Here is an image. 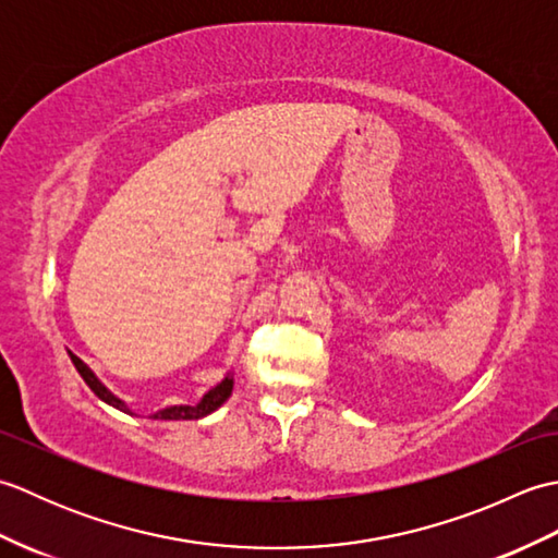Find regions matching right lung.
<instances>
[{
	"label": "right lung",
	"mask_w": 558,
	"mask_h": 558,
	"mask_svg": "<svg viewBox=\"0 0 558 558\" xmlns=\"http://www.w3.org/2000/svg\"><path fill=\"white\" fill-rule=\"evenodd\" d=\"M69 357H71V362H74L76 372L83 376V381H86V384L90 386L93 393H96L100 400L108 402V405H112V408H117V410H122V412H129V408L124 405V402H122L120 398H114V396L110 393V390L98 381V376L93 374V372L88 369V366L76 357L74 352H69ZM232 384H234V378H232V374H228L218 386H213V388L208 390V393L196 402V405H172V408H165V410L153 414V420H201V417H206V414H210L213 410H218V408L222 405V402L230 398ZM129 414H132V412H129Z\"/></svg>",
	"instance_id": "add662e5"
}]
</instances>
